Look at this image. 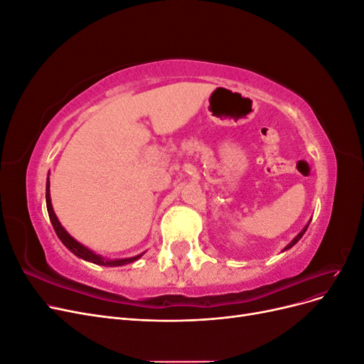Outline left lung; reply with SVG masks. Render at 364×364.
Segmentation results:
<instances>
[{
	"instance_id": "obj_1",
	"label": "left lung",
	"mask_w": 364,
	"mask_h": 364,
	"mask_svg": "<svg viewBox=\"0 0 364 364\" xmlns=\"http://www.w3.org/2000/svg\"><path fill=\"white\" fill-rule=\"evenodd\" d=\"M306 228H308V225H306V226H305V228H304V229H302V230H301V232H299V234H297V237H296V238H294V240H293V241H291V243H290V245H289V246H287V247H285V250H287V249H290V247H291V246H294V245H296V243H297V241H299V240H301V238H302V235H304V234H305V230H306Z\"/></svg>"
}]
</instances>
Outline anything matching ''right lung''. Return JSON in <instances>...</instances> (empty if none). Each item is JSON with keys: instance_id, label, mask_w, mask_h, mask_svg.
I'll list each match as a JSON object with an SVG mask.
<instances>
[{"instance_id": "add662e5", "label": "right lung", "mask_w": 364, "mask_h": 364, "mask_svg": "<svg viewBox=\"0 0 364 364\" xmlns=\"http://www.w3.org/2000/svg\"><path fill=\"white\" fill-rule=\"evenodd\" d=\"M46 199H47V209H48V215H50V220H51V225L54 228V230H56L58 237L60 238L62 243L67 246L74 255H77L82 259H86V261H91L94 264H100V266H109V267H117V266H124V264H129V262H134L136 261L141 255L138 257H134V258H126V259H114V261H109V259H105L102 258L100 255H95V253L92 250H90L87 247L82 246L79 241H75L67 230H65L62 228V225L59 223V220L56 217V214H54L53 211V205H51V199H50V182L47 181V193H46Z\"/></svg>"}]
</instances>
